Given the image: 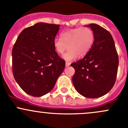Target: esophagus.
I'll list each match as a JSON object with an SVG mask.
<instances>
[{"label": "esophagus", "mask_w": 128, "mask_h": 128, "mask_svg": "<svg viewBox=\"0 0 128 128\" xmlns=\"http://www.w3.org/2000/svg\"><path fill=\"white\" fill-rule=\"evenodd\" d=\"M70 62H66V67L69 66H70Z\"/></svg>", "instance_id": "obj_1"}]
</instances>
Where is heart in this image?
Wrapping results in <instances>:
<instances>
[{
	"label": "heart",
	"mask_w": 128,
	"mask_h": 128,
	"mask_svg": "<svg viewBox=\"0 0 128 128\" xmlns=\"http://www.w3.org/2000/svg\"><path fill=\"white\" fill-rule=\"evenodd\" d=\"M60 38H54L53 46L59 54H62L68 49L63 58L68 61L74 60L79 56H86L91 49L94 40L92 30L88 27H78L62 32Z\"/></svg>",
	"instance_id": "b5f03b06"
}]
</instances>
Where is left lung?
Wrapping results in <instances>:
<instances>
[{
	"label": "left lung",
	"mask_w": 128,
	"mask_h": 128,
	"mask_svg": "<svg viewBox=\"0 0 128 128\" xmlns=\"http://www.w3.org/2000/svg\"><path fill=\"white\" fill-rule=\"evenodd\" d=\"M93 31L94 41L83 59L70 64L75 69L74 86L82 96L95 98L106 94L114 86L118 72V53L108 31L98 24L85 25Z\"/></svg>",
	"instance_id": "left-lung-1"
}]
</instances>
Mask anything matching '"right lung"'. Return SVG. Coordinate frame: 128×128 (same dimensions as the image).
<instances>
[{"label":"right lung","instance_id":"1","mask_svg":"<svg viewBox=\"0 0 128 128\" xmlns=\"http://www.w3.org/2000/svg\"><path fill=\"white\" fill-rule=\"evenodd\" d=\"M59 24L40 22L24 29L12 49L14 77L25 93L41 96L54 87L65 68L58 56L53 40Z\"/></svg>","mask_w":128,"mask_h":128}]
</instances>
